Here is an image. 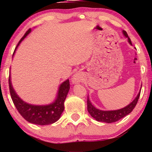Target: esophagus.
Here are the masks:
<instances>
[{"mask_svg":"<svg viewBox=\"0 0 152 152\" xmlns=\"http://www.w3.org/2000/svg\"><path fill=\"white\" fill-rule=\"evenodd\" d=\"M81 81V77L80 76V74L78 73H76L74 74L72 76V82L73 84H78L80 83Z\"/></svg>","mask_w":152,"mask_h":152,"instance_id":"34e87169","label":"esophagus"}]
</instances>
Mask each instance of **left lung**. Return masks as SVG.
I'll list each match as a JSON object with an SVG mask.
<instances>
[{
    "instance_id": "left-lung-1",
    "label": "left lung",
    "mask_w": 152,
    "mask_h": 152,
    "mask_svg": "<svg viewBox=\"0 0 152 152\" xmlns=\"http://www.w3.org/2000/svg\"><path fill=\"white\" fill-rule=\"evenodd\" d=\"M122 33L123 35L125 36L126 38H127L128 42L129 43L130 45H132V41L128 37V35L125 31L123 30ZM141 88L139 91V93L137 94V96L135 98L132 102H131L127 106L122 108V109H117V110H100L97 108L95 107L93 104H92L89 99V97L88 96V99H87V110L89 113V114L94 118V119L99 122H104L107 123H111L113 122H116L119 119H122L126 115L132 111L134 109L135 107L137 104V102L138 101L139 98L140 96L141 92Z\"/></svg>"
}]
</instances>
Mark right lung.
Segmentation results:
<instances>
[{
  "label": "right lung",
  "mask_w": 152,
  "mask_h": 152,
  "mask_svg": "<svg viewBox=\"0 0 152 152\" xmlns=\"http://www.w3.org/2000/svg\"><path fill=\"white\" fill-rule=\"evenodd\" d=\"M31 31V29H29L18 43L12 57L20 43L29 34ZM9 84L10 93L15 106L16 107L20 115L28 122L35 125H46L54 123L60 119L61 113L64 110V101L70 90L69 79L63 82L59 86L58 93L54 101L50 104L45 105L29 104L20 99L12 87L11 74L9 76Z\"/></svg>",
  "instance_id": "obj_1"
}]
</instances>
